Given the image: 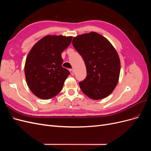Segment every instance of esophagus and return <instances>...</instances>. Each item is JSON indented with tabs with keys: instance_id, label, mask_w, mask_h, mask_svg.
<instances>
[{
	"instance_id": "obj_1",
	"label": "esophagus",
	"mask_w": 151,
	"mask_h": 151,
	"mask_svg": "<svg viewBox=\"0 0 151 151\" xmlns=\"http://www.w3.org/2000/svg\"><path fill=\"white\" fill-rule=\"evenodd\" d=\"M70 74L72 76H74L75 74V72H74V70L73 69H70Z\"/></svg>"
}]
</instances>
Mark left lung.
<instances>
[{
	"mask_svg": "<svg viewBox=\"0 0 151 151\" xmlns=\"http://www.w3.org/2000/svg\"><path fill=\"white\" fill-rule=\"evenodd\" d=\"M72 44L86 67V78L79 83L81 89L92 99L106 98L119 80L121 66L116 50L106 38L93 31L76 36Z\"/></svg>",
	"mask_w": 151,
	"mask_h": 151,
	"instance_id": "left-lung-1",
	"label": "left lung"
}]
</instances>
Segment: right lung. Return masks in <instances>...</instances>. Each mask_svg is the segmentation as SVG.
<instances>
[{
    "label": "right lung",
    "mask_w": 151,
    "mask_h": 151,
    "mask_svg": "<svg viewBox=\"0 0 151 151\" xmlns=\"http://www.w3.org/2000/svg\"><path fill=\"white\" fill-rule=\"evenodd\" d=\"M72 36L47 35L32 47L26 59V83L36 97L49 99L60 92L70 72L62 66L61 54Z\"/></svg>",
    "instance_id": "1"
}]
</instances>
